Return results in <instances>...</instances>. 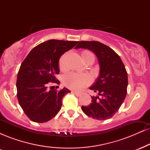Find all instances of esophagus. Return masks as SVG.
<instances>
[{"instance_id": "esophagus-1", "label": "esophagus", "mask_w": 150, "mask_h": 150, "mask_svg": "<svg viewBox=\"0 0 150 150\" xmlns=\"http://www.w3.org/2000/svg\"><path fill=\"white\" fill-rule=\"evenodd\" d=\"M73 92L74 94H75V95H76L77 97H80V96L81 95V93H80V92H75V91H73V92Z\"/></svg>"}]
</instances>
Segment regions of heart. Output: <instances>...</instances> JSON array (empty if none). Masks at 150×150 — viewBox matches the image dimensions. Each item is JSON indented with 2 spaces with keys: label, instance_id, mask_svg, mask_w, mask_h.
Wrapping results in <instances>:
<instances>
[{
  "label": "heart",
  "instance_id": "1",
  "mask_svg": "<svg viewBox=\"0 0 150 150\" xmlns=\"http://www.w3.org/2000/svg\"><path fill=\"white\" fill-rule=\"evenodd\" d=\"M82 58L86 61L90 58H94V55L89 51H85L82 53ZM59 68L61 70H65V55H63L59 60ZM91 77L87 74L69 73L63 77V83L66 87L74 89L80 90L91 82Z\"/></svg>",
  "mask_w": 150,
  "mask_h": 150
}]
</instances>
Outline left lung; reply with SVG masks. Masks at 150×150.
I'll return each instance as SVG.
<instances>
[{"label":"left lung","instance_id":"1","mask_svg":"<svg viewBox=\"0 0 150 150\" xmlns=\"http://www.w3.org/2000/svg\"><path fill=\"white\" fill-rule=\"evenodd\" d=\"M75 49H85L97 56L99 65V76L89 87L98 95L93 96L89 106H82L87 116L104 120L111 118L118 111L127 94L128 74L120 56L112 49L96 41L78 42Z\"/></svg>","mask_w":150,"mask_h":150}]
</instances>
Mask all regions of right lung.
<instances>
[{
	"instance_id": "add662e5",
	"label": "right lung",
	"mask_w": 150,
	"mask_h": 150,
	"mask_svg": "<svg viewBox=\"0 0 150 150\" xmlns=\"http://www.w3.org/2000/svg\"><path fill=\"white\" fill-rule=\"evenodd\" d=\"M78 42L51 39L34 47L22 62L17 79L19 104L29 118L36 123H45L61 110L62 99L70 92L64 87L59 92L48 91L50 82L56 81L59 59Z\"/></svg>"
}]
</instances>
